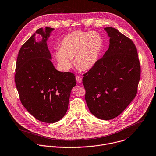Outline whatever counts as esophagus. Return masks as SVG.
I'll return each mask as SVG.
<instances>
[{"mask_svg":"<svg viewBox=\"0 0 156 156\" xmlns=\"http://www.w3.org/2000/svg\"><path fill=\"white\" fill-rule=\"evenodd\" d=\"M76 81L78 82V83H81L82 82V77L79 76H77L76 77Z\"/></svg>","mask_w":156,"mask_h":156,"instance_id":"esophagus-1","label":"esophagus"}]
</instances>
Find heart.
<instances>
[{
    "label": "heart",
    "instance_id": "heart-1",
    "mask_svg": "<svg viewBox=\"0 0 156 156\" xmlns=\"http://www.w3.org/2000/svg\"><path fill=\"white\" fill-rule=\"evenodd\" d=\"M104 47L101 34L96 31H75L66 35L60 42V47L54 52L55 57L65 71L75 65L79 69L88 70L98 62Z\"/></svg>",
    "mask_w": 156,
    "mask_h": 156
}]
</instances>
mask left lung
Wrapping results in <instances>:
<instances>
[{
	"label": "left lung",
	"mask_w": 156,
	"mask_h": 156,
	"mask_svg": "<svg viewBox=\"0 0 156 156\" xmlns=\"http://www.w3.org/2000/svg\"><path fill=\"white\" fill-rule=\"evenodd\" d=\"M104 30L109 37L108 50L83 74L82 83L90 112L107 120L120 115L136 96L140 66L130 39L112 27Z\"/></svg>",
	"instance_id": "8db88e82"
}]
</instances>
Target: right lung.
Listing matches in <instances>:
<instances>
[{"mask_svg": "<svg viewBox=\"0 0 156 156\" xmlns=\"http://www.w3.org/2000/svg\"><path fill=\"white\" fill-rule=\"evenodd\" d=\"M54 29L39 28L22 46L18 54L15 83L20 100L36 119L48 123L66 114L76 77L70 72L57 71L52 64L47 40ZM36 34L43 37L36 43Z\"/></svg>", "mask_w": 156, "mask_h": 156, "instance_id": "add662e5", "label": "right lung"}]
</instances>
